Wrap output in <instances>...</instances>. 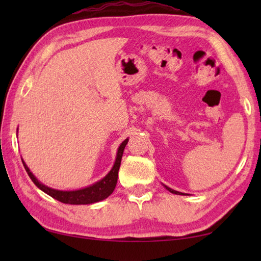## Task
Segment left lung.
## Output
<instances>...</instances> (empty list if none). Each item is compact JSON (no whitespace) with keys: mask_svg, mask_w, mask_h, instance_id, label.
<instances>
[{"mask_svg":"<svg viewBox=\"0 0 261 261\" xmlns=\"http://www.w3.org/2000/svg\"><path fill=\"white\" fill-rule=\"evenodd\" d=\"M166 189H167V190H168V191H169V192H171V193H175V194H183L182 192L175 191V190H173V189H170V188H168V187H166Z\"/></svg>","mask_w":261,"mask_h":261,"instance_id":"1","label":"left lung"}]
</instances>
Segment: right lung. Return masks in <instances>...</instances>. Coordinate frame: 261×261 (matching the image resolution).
Returning <instances> with one entry per match:
<instances>
[{
  "label": "right lung",
  "mask_w": 261,
  "mask_h": 261,
  "mask_svg": "<svg viewBox=\"0 0 261 261\" xmlns=\"http://www.w3.org/2000/svg\"><path fill=\"white\" fill-rule=\"evenodd\" d=\"M127 141L129 139H125L121 144V146L118 147L116 161H115V165L113 169L109 171V174L106 176L99 182L95 184L91 185V187L77 190V191H60V190H54L46 187V185L41 184L39 180L34 177V175L31 173L28 166L25 165L23 161V165L25 167V170L28 171L30 178L32 179V182L37 185V187L42 190L43 192L49 194L50 197L54 198V199L59 200L61 202H64V204H70V205H87V204H93V202H98L100 200H103L106 198L109 197L110 194L113 193L115 187H116L117 183V177H118V170H120L123 152H124V148L126 146Z\"/></svg>",
  "instance_id": "right-lung-1"
}]
</instances>
